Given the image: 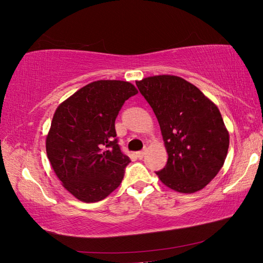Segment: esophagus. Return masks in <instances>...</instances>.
<instances>
[{"instance_id":"34e87169","label":"esophagus","mask_w":263,"mask_h":263,"mask_svg":"<svg viewBox=\"0 0 263 263\" xmlns=\"http://www.w3.org/2000/svg\"><path fill=\"white\" fill-rule=\"evenodd\" d=\"M145 154H146V151L144 149V151H139V152H137V157L139 158V159H142L145 157Z\"/></svg>"}]
</instances>
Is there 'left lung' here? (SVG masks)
Returning <instances> with one entry per match:
<instances>
[{
	"mask_svg": "<svg viewBox=\"0 0 263 263\" xmlns=\"http://www.w3.org/2000/svg\"><path fill=\"white\" fill-rule=\"evenodd\" d=\"M136 84L157 116L168 153L159 179L177 193L203 189L220 171L229 151L230 136L219 109L175 75H155Z\"/></svg>",
	"mask_w": 263,
	"mask_h": 263,
	"instance_id": "1",
	"label": "left lung"
}]
</instances>
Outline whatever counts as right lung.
Wrapping results in <instances>:
<instances>
[{
  "mask_svg": "<svg viewBox=\"0 0 263 263\" xmlns=\"http://www.w3.org/2000/svg\"><path fill=\"white\" fill-rule=\"evenodd\" d=\"M138 94L132 83L99 80L58 106L46 137V153L64 188L94 203L117 189L131 162L116 139L115 121L124 102Z\"/></svg>",
  "mask_w": 263,
  "mask_h": 263,
  "instance_id": "right-lung-1",
  "label": "right lung"
}]
</instances>
